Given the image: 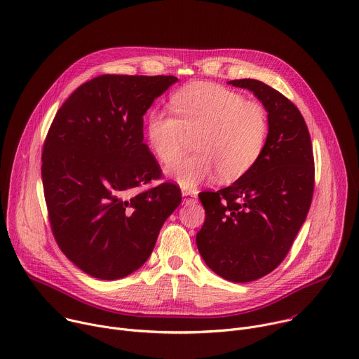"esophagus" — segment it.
I'll use <instances>...</instances> for the list:
<instances>
[{"label": "esophagus", "instance_id": "obj_1", "mask_svg": "<svg viewBox=\"0 0 359 359\" xmlns=\"http://www.w3.org/2000/svg\"><path fill=\"white\" fill-rule=\"evenodd\" d=\"M182 194H183V197H189V198L186 200V204H189V203H191V201H196V197H197V191H196V190L183 189V190H182Z\"/></svg>", "mask_w": 359, "mask_h": 359}]
</instances>
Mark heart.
Segmentation results:
<instances>
[{"instance_id": "1", "label": "heart", "mask_w": 359, "mask_h": 359, "mask_svg": "<svg viewBox=\"0 0 359 359\" xmlns=\"http://www.w3.org/2000/svg\"><path fill=\"white\" fill-rule=\"evenodd\" d=\"M172 111H150L146 139L163 165L182 154L189 137L196 136V156L168 169V176L183 189H194L219 173L234 182L259 162L269 136V115L255 100L210 82H194L177 90Z\"/></svg>"}]
</instances>
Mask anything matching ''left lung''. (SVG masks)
Returning <instances> with one entry per match:
<instances>
[{"instance_id":"obj_1","label":"left lung","mask_w":359,"mask_h":359,"mask_svg":"<svg viewBox=\"0 0 359 359\" xmlns=\"http://www.w3.org/2000/svg\"><path fill=\"white\" fill-rule=\"evenodd\" d=\"M254 93L269 114V136L259 162L231 186L201 191L206 220L196 236L198 252L217 276L248 283L284 260L309 215L314 156L298 108L257 79L229 81Z\"/></svg>"}]
</instances>
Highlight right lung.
Segmentation results:
<instances>
[{"mask_svg": "<svg viewBox=\"0 0 359 359\" xmlns=\"http://www.w3.org/2000/svg\"><path fill=\"white\" fill-rule=\"evenodd\" d=\"M176 76L100 75L57 112L42 150V184L54 237L99 280L142 267L182 193L173 183L137 191L162 170L143 143V115Z\"/></svg>", "mask_w": 359, "mask_h": 359, "instance_id": "obj_1", "label": "right lung"}]
</instances>
